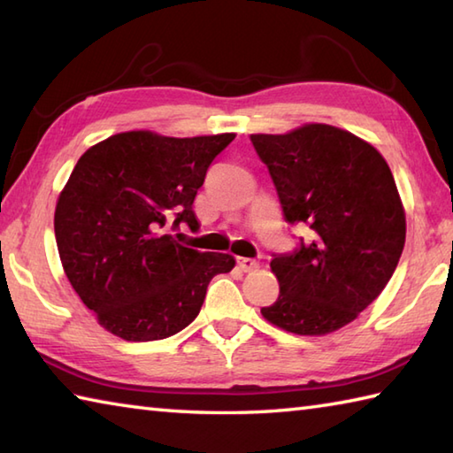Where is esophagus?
<instances>
[{"label": "esophagus", "mask_w": 453, "mask_h": 453, "mask_svg": "<svg viewBox=\"0 0 453 453\" xmlns=\"http://www.w3.org/2000/svg\"><path fill=\"white\" fill-rule=\"evenodd\" d=\"M236 264L242 272H256L260 267L257 260H252V257H236Z\"/></svg>", "instance_id": "esophagus-1"}]
</instances>
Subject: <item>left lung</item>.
I'll return each mask as SVG.
<instances>
[{"mask_svg": "<svg viewBox=\"0 0 453 453\" xmlns=\"http://www.w3.org/2000/svg\"><path fill=\"white\" fill-rule=\"evenodd\" d=\"M278 189L283 217L312 240L273 256L280 295L262 317L299 336H325L359 317L389 283L407 219L381 152L344 128L307 123L250 134Z\"/></svg>", "mask_w": 453, "mask_h": 453, "instance_id": "8db88e82", "label": "left lung"}]
</instances>
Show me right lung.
<instances>
[{
	"instance_id": "1",
	"label": "right lung",
	"mask_w": 453,
	"mask_h": 453,
	"mask_svg": "<svg viewBox=\"0 0 453 453\" xmlns=\"http://www.w3.org/2000/svg\"><path fill=\"white\" fill-rule=\"evenodd\" d=\"M234 133L175 138L128 131L91 146L60 191L54 236L73 291L127 342L173 336L199 315L209 281L234 257L175 242L197 228L193 199Z\"/></svg>"
}]
</instances>
